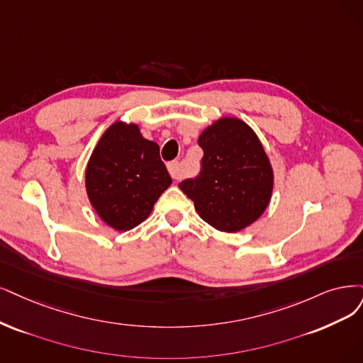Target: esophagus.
<instances>
[{
	"instance_id": "obj_1",
	"label": "esophagus",
	"mask_w": 363,
	"mask_h": 363,
	"mask_svg": "<svg viewBox=\"0 0 363 363\" xmlns=\"http://www.w3.org/2000/svg\"><path fill=\"white\" fill-rule=\"evenodd\" d=\"M167 169H169V173L173 179L181 178V166L178 161H170V163L167 164Z\"/></svg>"
}]
</instances>
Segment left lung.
I'll return each mask as SVG.
<instances>
[{
  "label": "left lung",
  "instance_id": "left-lung-1",
  "mask_svg": "<svg viewBox=\"0 0 363 363\" xmlns=\"http://www.w3.org/2000/svg\"><path fill=\"white\" fill-rule=\"evenodd\" d=\"M199 145L202 172L179 189L217 230H244L263 216L274 191V169L260 139L242 119L223 116L202 131Z\"/></svg>",
  "mask_w": 363,
  "mask_h": 363
}]
</instances>
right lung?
<instances>
[{
	"mask_svg": "<svg viewBox=\"0 0 363 363\" xmlns=\"http://www.w3.org/2000/svg\"><path fill=\"white\" fill-rule=\"evenodd\" d=\"M172 184L155 142L134 123L115 121L94 147L85 169V189L97 216L116 232L143 223Z\"/></svg>",
	"mask_w": 363,
	"mask_h": 363,
	"instance_id": "obj_1",
	"label": "right lung"
}]
</instances>
